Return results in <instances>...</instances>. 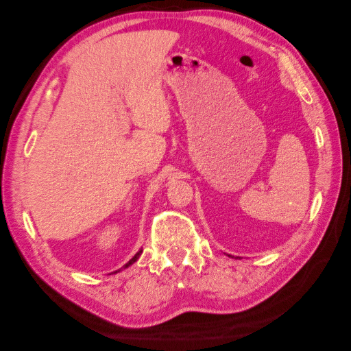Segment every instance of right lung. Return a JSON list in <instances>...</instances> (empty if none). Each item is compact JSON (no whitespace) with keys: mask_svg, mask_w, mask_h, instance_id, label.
Masks as SVG:
<instances>
[{"mask_svg":"<svg viewBox=\"0 0 351 351\" xmlns=\"http://www.w3.org/2000/svg\"><path fill=\"white\" fill-rule=\"evenodd\" d=\"M140 255H141V250L140 252H136V255L134 256V258H132V260L128 263V264H125V266L124 267H129L130 266V264H134L136 260H138V258H140Z\"/></svg>","mask_w":351,"mask_h":351,"instance_id":"right-lung-1","label":"right lung"}]
</instances>
